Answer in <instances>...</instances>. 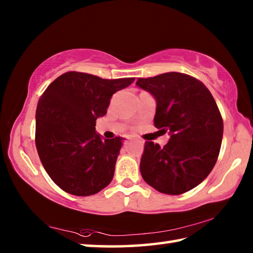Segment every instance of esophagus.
<instances>
[{
  "instance_id": "34e87169",
  "label": "esophagus",
  "mask_w": 253,
  "mask_h": 253,
  "mask_svg": "<svg viewBox=\"0 0 253 253\" xmlns=\"http://www.w3.org/2000/svg\"><path fill=\"white\" fill-rule=\"evenodd\" d=\"M137 142H138V143H139V145H140V146H143V145H144V142H142V140H137Z\"/></svg>"
}]
</instances>
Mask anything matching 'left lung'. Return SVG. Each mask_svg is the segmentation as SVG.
Instances as JSON below:
<instances>
[{
    "label": "left lung",
    "instance_id": "1",
    "mask_svg": "<svg viewBox=\"0 0 253 253\" xmlns=\"http://www.w3.org/2000/svg\"><path fill=\"white\" fill-rule=\"evenodd\" d=\"M136 84L155 98L154 125L170 138L164 147L146 142L140 174L161 193L178 195L202 183L219 156L223 121L209 89L193 77L166 72Z\"/></svg>",
    "mask_w": 253,
    "mask_h": 253
}]
</instances>
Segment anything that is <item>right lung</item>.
<instances>
[{
	"instance_id": "right-lung-1",
	"label": "right lung",
	"mask_w": 253,
	"mask_h": 253,
	"mask_svg": "<svg viewBox=\"0 0 253 253\" xmlns=\"http://www.w3.org/2000/svg\"><path fill=\"white\" fill-rule=\"evenodd\" d=\"M134 80L70 71L42 93L36 113L37 151L45 172L67 193L96 194L113 179L125 138H102L96 121L107 114L111 96Z\"/></svg>"
}]
</instances>
